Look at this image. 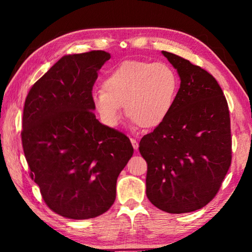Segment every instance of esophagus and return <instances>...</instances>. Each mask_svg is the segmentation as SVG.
I'll use <instances>...</instances> for the list:
<instances>
[{
  "instance_id": "1",
  "label": "esophagus",
  "mask_w": 252,
  "mask_h": 252,
  "mask_svg": "<svg viewBox=\"0 0 252 252\" xmlns=\"http://www.w3.org/2000/svg\"><path fill=\"white\" fill-rule=\"evenodd\" d=\"M131 143H132V147H133L134 150H138V149H139L138 141H136L135 139H131Z\"/></svg>"
}]
</instances>
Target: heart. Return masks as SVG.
<instances>
[{
	"label": "heart",
	"mask_w": 252,
	"mask_h": 252,
	"mask_svg": "<svg viewBox=\"0 0 252 252\" xmlns=\"http://www.w3.org/2000/svg\"><path fill=\"white\" fill-rule=\"evenodd\" d=\"M179 78L165 63L125 61L110 72L102 91L92 94V104L101 121L116 126L122 110L142 129H155L163 122L176 102Z\"/></svg>",
	"instance_id": "obj_1"
}]
</instances>
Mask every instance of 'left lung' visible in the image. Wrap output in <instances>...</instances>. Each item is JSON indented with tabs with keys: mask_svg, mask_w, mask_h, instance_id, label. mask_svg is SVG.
<instances>
[{
	"mask_svg": "<svg viewBox=\"0 0 252 252\" xmlns=\"http://www.w3.org/2000/svg\"><path fill=\"white\" fill-rule=\"evenodd\" d=\"M181 83L167 119L144 135L147 197L160 210L186 213L216 197L231 164L229 108L217 80L179 55L162 51Z\"/></svg>",
	"mask_w": 252,
	"mask_h": 252,
	"instance_id": "obj_1",
	"label": "left lung"
}]
</instances>
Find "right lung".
Segmentation results:
<instances>
[{"mask_svg":"<svg viewBox=\"0 0 252 252\" xmlns=\"http://www.w3.org/2000/svg\"><path fill=\"white\" fill-rule=\"evenodd\" d=\"M110 58L104 51L64 55L25 99L21 135L30 176L46 206L69 219L108 211L133 155L129 138L93 112L92 88Z\"/></svg>","mask_w":252,"mask_h":252,"instance_id":"1","label":"right lung"}]
</instances>
